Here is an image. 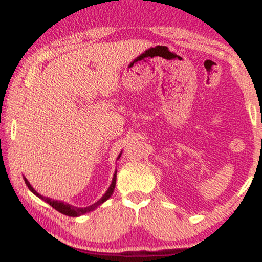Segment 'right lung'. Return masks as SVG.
Returning <instances> with one entry per match:
<instances>
[{"instance_id": "right-lung-1", "label": "right lung", "mask_w": 262, "mask_h": 262, "mask_svg": "<svg viewBox=\"0 0 262 262\" xmlns=\"http://www.w3.org/2000/svg\"><path fill=\"white\" fill-rule=\"evenodd\" d=\"M116 179H117V173H114L113 180H112V183H111L110 188H108V191L106 192V193H104V196L102 197L100 201H97V202H96V203H93L92 206L86 207V208H77V207L70 206V204L61 202V201H54V200H50V198L43 197V196H41V194H39L38 192L35 191V189L33 188L31 185H29V182L27 181L26 177H25V181H26V185L28 186V188L31 189V191L33 192V193L35 194V196H38L39 198H41V200H44L47 203H49L50 206H52L53 208H55L56 210H58V212L62 213V214H65V215H69V217H77V215H82V214H85V213H87V212H91V210L95 209L96 207L100 206V204L103 203L104 201H107L108 198L111 197V194L113 193L114 187H116Z\"/></svg>"}]
</instances>
